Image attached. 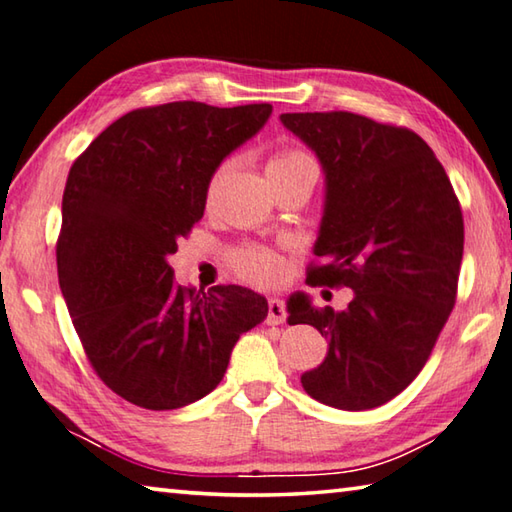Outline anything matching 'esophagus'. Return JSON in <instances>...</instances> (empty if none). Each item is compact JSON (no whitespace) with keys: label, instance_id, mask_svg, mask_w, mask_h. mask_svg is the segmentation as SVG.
I'll use <instances>...</instances> for the list:
<instances>
[{"label":"esophagus","instance_id":"34e87169","mask_svg":"<svg viewBox=\"0 0 512 512\" xmlns=\"http://www.w3.org/2000/svg\"><path fill=\"white\" fill-rule=\"evenodd\" d=\"M286 320V304L280 297L268 300V324H282Z\"/></svg>","mask_w":512,"mask_h":512}]
</instances>
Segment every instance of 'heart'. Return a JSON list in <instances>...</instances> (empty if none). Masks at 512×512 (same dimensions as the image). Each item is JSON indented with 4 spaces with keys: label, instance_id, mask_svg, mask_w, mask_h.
<instances>
[{
    "label": "heart",
    "instance_id": "heart-1",
    "mask_svg": "<svg viewBox=\"0 0 512 512\" xmlns=\"http://www.w3.org/2000/svg\"><path fill=\"white\" fill-rule=\"evenodd\" d=\"M311 163V156H306L300 150H284V152H277L271 163H268V174L271 172H282V170H291V167L297 165H306ZM226 167H219V172L215 174V179L210 183V194L217 190V185L221 181V176L226 174ZM232 266H235V271L244 277V280L253 282V284H277L284 280L286 275V259L275 253V250H268V248H244V250H237L235 255H232Z\"/></svg>",
    "mask_w": 512,
    "mask_h": 512
}]
</instances>
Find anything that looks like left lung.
<instances>
[{
	"instance_id": "obj_1",
	"label": "left lung",
	"mask_w": 512,
	"mask_h": 512,
	"mask_svg": "<svg viewBox=\"0 0 512 512\" xmlns=\"http://www.w3.org/2000/svg\"><path fill=\"white\" fill-rule=\"evenodd\" d=\"M315 152L324 210L309 284L349 286L345 311L286 302L288 324H311L327 358L302 374L315 401L360 412L392 401L418 376L457 300L463 217L457 194L421 136L349 111L282 114Z\"/></svg>"
}]
</instances>
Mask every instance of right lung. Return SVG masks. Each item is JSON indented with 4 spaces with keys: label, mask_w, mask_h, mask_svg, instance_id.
I'll return each mask as SVG.
<instances>
[{
    "label": "right lung",
    "mask_w": 512,
    "mask_h": 512,
    "mask_svg": "<svg viewBox=\"0 0 512 512\" xmlns=\"http://www.w3.org/2000/svg\"><path fill=\"white\" fill-rule=\"evenodd\" d=\"M273 107L167 102L111 123L71 165L58 277L102 383L145 410H179L224 378L268 302L244 286L174 284L167 257L203 217L212 176Z\"/></svg>",
    "instance_id": "add662e5"
}]
</instances>
